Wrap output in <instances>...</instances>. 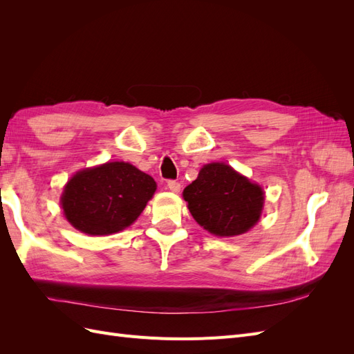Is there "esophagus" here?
Wrapping results in <instances>:
<instances>
[{
    "mask_svg": "<svg viewBox=\"0 0 354 354\" xmlns=\"http://www.w3.org/2000/svg\"><path fill=\"white\" fill-rule=\"evenodd\" d=\"M167 186H168V189L171 192H174V194H177V192H180V189H181L180 183H178V181H176V180H169Z\"/></svg>",
    "mask_w": 354,
    "mask_h": 354,
    "instance_id": "1",
    "label": "esophagus"
}]
</instances>
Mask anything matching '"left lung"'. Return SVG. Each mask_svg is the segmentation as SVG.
<instances>
[{
    "label": "left lung",
    "mask_w": 354,
    "mask_h": 354,
    "mask_svg": "<svg viewBox=\"0 0 354 354\" xmlns=\"http://www.w3.org/2000/svg\"><path fill=\"white\" fill-rule=\"evenodd\" d=\"M198 224L216 236H238L260 220L263 189L224 162L203 165L183 190Z\"/></svg>",
    "instance_id": "obj_1"
}]
</instances>
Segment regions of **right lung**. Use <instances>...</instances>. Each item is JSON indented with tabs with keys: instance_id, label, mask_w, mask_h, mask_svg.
<instances>
[{
	"instance_id": "1",
	"label": "right lung",
	"mask_w": 354,
	"mask_h": 354,
	"mask_svg": "<svg viewBox=\"0 0 354 354\" xmlns=\"http://www.w3.org/2000/svg\"><path fill=\"white\" fill-rule=\"evenodd\" d=\"M155 190V180L134 165L106 162L78 171L63 189L60 203L75 229L103 236L131 226Z\"/></svg>"
}]
</instances>
